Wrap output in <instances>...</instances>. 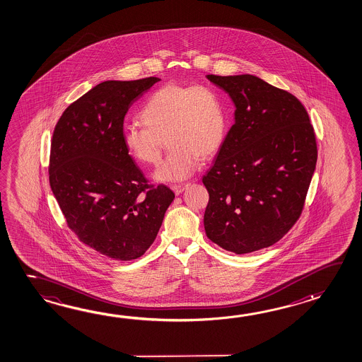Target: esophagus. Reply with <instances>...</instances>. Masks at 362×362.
<instances>
[{
  "label": "esophagus",
  "instance_id": "34e87169",
  "mask_svg": "<svg viewBox=\"0 0 362 362\" xmlns=\"http://www.w3.org/2000/svg\"><path fill=\"white\" fill-rule=\"evenodd\" d=\"M187 187H188V185H171V189L174 191V193H175V194H180V193L185 191Z\"/></svg>",
  "mask_w": 362,
  "mask_h": 362
}]
</instances>
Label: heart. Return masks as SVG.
Returning a JSON list of instances; mask_svg holds the SVG:
<instances>
[{"mask_svg": "<svg viewBox=\"0 0 362 362\" xmlns=\"http://www.w3.org/2000/svg\"><path fill=\"white\" fill-rule=\"evenodd\" d=\"M139 118L143 125L124 127V147L135 161L156 165L166 136L169 155L155 174L163 182L191 177L201 155H214L221 147L228 125L221 93L210 85L166 83L148 96Z\"/></svg>", "mask_w": 362, "mask_h": 362, "instance_id": "obj_1", "label": "heart"}]
</instances>
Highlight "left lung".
<instances>
[{
	"mask_svg": "<svg viewBox=\"0 0 362 362\" xmlns=\"http://www.w3.org/2000/svg\"><path fill=\"white\" fill-rule=\"evenodd\" d=\"M207 80L233 100L235 124L202 177L206 236L247 254L272 246L302 214L317 161L310 116L296 96L252 74Z\"/></svg>",
	"mask_w": 362,
	"mask_h": 362,
	"instance_id": "8db88e82",
	"label": "left lung"
}]
</instances>
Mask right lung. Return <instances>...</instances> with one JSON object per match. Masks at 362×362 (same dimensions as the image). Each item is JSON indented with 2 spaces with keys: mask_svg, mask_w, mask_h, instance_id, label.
<instances>
[{
  "mask_svg": "<svg viewBox=\"0 0 362 362\" xmlns=\"http://www.w3.org/2000/svg\"><path fill=\"white\" fill-rule=\"evenodd\" d=\"M158 81L102 82L68 105L52 134L49 180L68 227L116 260L147 251L175 197L148 183L122 141L129 108Z\"/></svg>",
  "mask_w": 362,
  "mask_h": 362,
  "instance_id": "1",
  "label": "right lung"
}]
</instances>
